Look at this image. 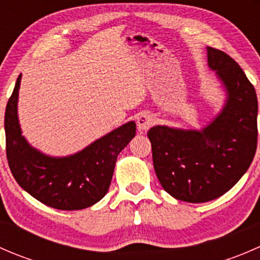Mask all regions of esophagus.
Returning <instances> with one entry per match:
<instances>
[{
  "mask_svg": "<svg viewBox=\"0 0 260 260\" xmlns=\"http://www.w3.org/2000/svg\"><path fill=\"white\" fill-rule=\"evenodd\" d=\"M154 122H156V119H154L153 115L143 112V113H141L140 115H138L137 127L140 131H148L149 128L154 124Z\"/></svg>",
  "mask_w": 260,
  "mask_h": 260,
  "instance_id": "esophagus-1",
  "label": "esophagus"
}]
</instances>
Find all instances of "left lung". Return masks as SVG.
Returning a JSON list of instances; mask_svg holds the SVG:
<instances>
[{
	"label": "left lung",
	"mask_w": 260,
	"mask_h": 260,
	"mask_svg": "<svg viewBox=\"0 0 260 260\" xmlns=\"http://www.w3.org/2000/svg\"><path fill=\"white\" fill-rule=\"evenodd\" d=\"M208 64L228 95L215 119L200 131L156 125L147 133L159 183L186 203H206L228 192L256 151L258 99L253 84L221 50L208 46Z\"/></svg>",
	"instance_id": "1"
}]
</instances>
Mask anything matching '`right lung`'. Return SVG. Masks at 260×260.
I'll use <instances>...</instances> for the list:
<instances>
[{"mask_svg":"<svg viewBox=\"0 0 260 260\" xmlns=\"http://www.w3.org/2000/svg\"><path fill=\"white\" fill-rule=\"evenodd\" d=\"M20 83L21 74L5 112L6 154L15 180L50 208L70 211L96 204L108 192L117 157L136 136V123L120 125L72 156H46L21 135L17 117Z\"/></svg>","mask_w":260,"mask_h":260,"instance_id":"add662e5","label":"right lung"}]
</instances>
